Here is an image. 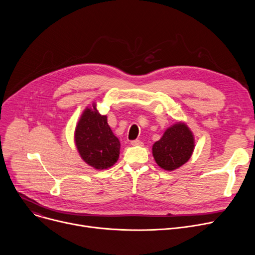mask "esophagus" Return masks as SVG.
<instances>
[{
	"label": "esophagus",
	"instance_id": "obj_1",
	"mask_svg": "<svg viewBox=\"0 0 255 255\" xmlns=\"http://www.w3.org/2000/svg\"><path fill=\"white\" fill-rule=\"evenodd\" d=\"M132 145H142V142L139 139H135V140H132L131 141Z\"/></svg>",
	"mask_w": 255,
	"mask_h": 255
}]
</instances>
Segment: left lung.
<instances>
[{"mask_svg":"<svg viewBox=\"0 0 255 255\" xmlns=\"http://www.w3.org/2000/svg\"><path fill=\"white\" fill-rule=\"evenodd\" d=\"M194 150V136L185 123L178 122L165 130L162 137L153 144L156 163L165 170L179 168L190 159Z\"/></svg>","mask_w":255,"mask_h":255,"instance_id":"1","label":"left lung"}]
</instances>
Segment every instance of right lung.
Listing matches in <instances>:
<instances>
[{"instance_id":"1","label":"right lung","mask_w":255,"mask_h":255,"mask_svg":"<svg viewBox=\"0 0 255 255\" xmlns=\"http://www.w3.org/2000/svg\"><path fill=\"white\" fill-rule=\"evenodd\" d=\"M74 140L80 157L94 168L106 169L118 161L120 140L107 124V117L97 111L96 103L84 111L75 128Z\"/></svg>"}]
</instances>
